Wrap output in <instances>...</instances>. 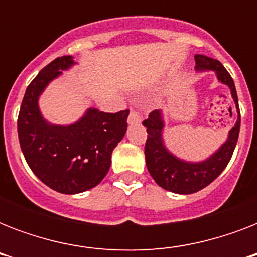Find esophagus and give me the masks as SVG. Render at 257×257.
<instances>
[{
  "mask_svg": "<svg viewBox=\"0 0 257 257\" xmlns=\"http://www.w3.org/2000/svg\"><path fill=\"white\" fill-rule=\"evenodd\" d=\"M141 118H143V116H141L140 109L133 108L132 110H131V113H129V116H128V124H131V125L140 124Z\"/></svg>",
  "mask_w": 257,
  "mask_h": 257,
  "instance_id": "esophagus-1",
  "label": "esophagus"
}]
</instances>
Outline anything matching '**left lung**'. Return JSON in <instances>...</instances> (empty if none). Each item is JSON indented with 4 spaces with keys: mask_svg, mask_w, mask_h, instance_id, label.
Instances as JSON below:
<instances>
[{
    "mask_svg": "<svg viewBox=\"0 0 257 257\" xmlns=\"http://www.w3.org/2000/svg\"><path fill=\"white\" fill-rule=\"evenodd\" d=\"M195 61L196 69L215 70L219 81L229 86L239 113V118L236 121L235 126L231 129L225 144L221 145V148L213 156L203 163H187L167 151L161 137L164 121L160 110H153L149 113L148 118L143 121V125L148 132L145 143V160L149 173L161 188L181 195H189L203 189L225 169L233 155L240 132L239 100L231 74L228 73L221 62L204 54H196Z\"/></svg>",
    "mask_w": 257,
    "mask_h": 257,
    "instance_id": "8db88e82",
    "label": "left lung"
}]
</instances>
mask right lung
Wrapping results in <instances>:
<instances>
[{"instance_id":"1","label":"right lung","mask_w":257,"mask_h":257,"mask_svg":"<svg viewBox=\"0 0 257 257\" xmlns=\"http://www.w3.org/2000/svg\"><path fill=\"white\" fill-rule=\"evenodd\" d=\"M62 56L42 68L26 88L18 113L20 147L33 173L48 187L66 195L85 192L101 183L110 168L113 149L126 132L129 110L89 109L69 125H50L38 109V96L53 78L73 65Z\"/></svg>"}]
</instances>
